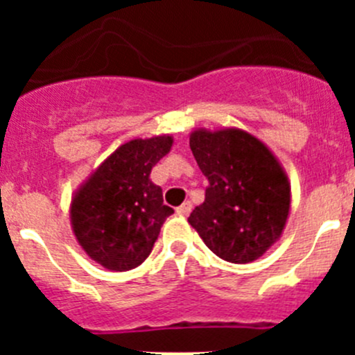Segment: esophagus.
I'll list each match as a JSON object with an SVG mask.
<instances>
[{
  "label": "esophagus",
  "mask_w": 355,
  "mask_h": 355,
  "mask_svg": "<svg viewBox=\"0 0 355 355\" xmlns=\"http://www.w3.org/2000/svg\"><path fill=\"white\" fill-rule=\"evenodd\" d=\"M190 211H192V202H190V200L183 202V205L178 208V213H180V215H183V216H187Z\"/></svg>",
  "instance_id": "34e87169"
}]
</instances>
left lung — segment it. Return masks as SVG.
I'll return each instance as SVG.
<instances>
[{
  "label": "left lung",
  "instance_id": "obj_1",
  "mask_svg": "<svg viewBox=\"0 0 355 355\" xmlns=\"http://www.w3.org/2000/svg\"><path fill=\"white\" fill-rule=\"evenodd\" d=\"M190 149L209 183L190 225L224 261L258 259L279 240L290 211L283 167L265 144L233 128L193 131Z\"/></svg>",
  "mask_w": 355,
  "mask_h": 355
}]
</instances>
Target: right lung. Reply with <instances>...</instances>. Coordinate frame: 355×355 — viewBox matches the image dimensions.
I'll return each mask as SVG.
<instances>
[{"label": "right lung", "instance_id": "right-lung-1", "mask_svg": "<svg viewBox=\"0 0 355 355\" xmlns=\"http://www.w3.org/2000/svg\"><path fill=\"white\" fill-rule=\"evenodd\" d=\"M172 147V137L137 139L119 147L76 192L71 224L94 261L126 272L146 261L174 209L163 205L150 171Z\"/></svg>", "mask_w": 355, "mask_h": 355}]
</instances>
